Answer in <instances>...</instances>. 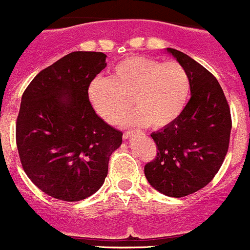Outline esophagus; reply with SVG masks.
Masks as SVG:
<instances>
[{
  "instance_id": "esophagus-1",
  "label": "esophagus",
  "mask_w": 250,
  "mask_h": 250,
  "mask_svg": "<svg viewBox=\"0 0 250 250\" xmlns=\"http://www.w3.org/2000/svg\"><path fill=\"white\" fill-rule=\"evenodd\" d=\"M132 133H133V131H125L124 135H123V137H124L125 140H126V138L131 137V135H132Z\"/></svg>"
}]
</instances>
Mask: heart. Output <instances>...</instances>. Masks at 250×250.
<instances>
[{"label":"heart","instance_id":"heart-1","mask_svg":"<svg viewBox=\"0 0 250 250\" xmlns=\"http://www.w3.org/2000/svg\"><path fill=\"white\" fill-rule=\"evenodd\" d=\"M189 76L175 61L160 62L142 56L123 59L108 79L97 78L87 90L91 105L105 123L115 125L130 110L125 124L155 128L174 123L184 112L189 96Z\"/></svg>","mask_w":250,"mask_h":250}]
</instances>
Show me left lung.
<instances>
[{
    "label": "left lung",
    "mask_w": 250,
    "mask_h": 250,
    "mask_svg": "<svg viewBox=\"0 0 250 250\" xmlns=\"http://www.w3.org/2000/svg\"><path fill=\"white\" fill-rule=\"evenodd\" d=\"M167 52L186 69L191 98L182 114L157 132V157L147 163L150 186L169 197L194 193L214 179L229 150L232 120L229 103L215 76L187 54Z\"/></svg>",
    "instance_id": "obj_1"
}]
</instances>
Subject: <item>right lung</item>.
<instances>
[{
  "mask_svg": "<svg viewBox=\"0 0 250 250\" xmlns=\"http://www.w3.org/2000/svg\"><path fill=\"white\" fill-rule=\"evenodd\" d=\"M102 52H71L33 79L16 125L21 167L42 192L78 202L101 188L123 132L96 114L87 96L105 68Z\"/></svg>",
  "mask_w": 250,
  "mask_h": 250,
  "instance_id": "add662e5",
  "label": "right lung"
}]
</instances>
